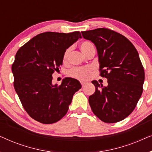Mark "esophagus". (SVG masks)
I'll use <instances>...</instances> for the list:
<instances>
[{"instance_id":"34e87169","label":"esophagus","mask_w":152,"mask_h":152,"mask_svg":"<svg viewBox=\"0 0 152 152\" xmlns=\"http://www.w3.org/2000/svg\"><path fill=\"white\" fill-rule=\"evenodd\" d=\"M81 84H82V87L84 86L85 84H86V82H81Z\"/></svg>"}]
</instances>
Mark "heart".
<instances>
[{
    "instance_id": "b5f03b06",
    "label": "heart",
    "mask_w": 152,
    "mask_h": 152,
    "mask_svg": "<svg viewBox=\"0 0 152 152\" xmlns=\"http://www.w3.org/2000/svg\"><path fill=\"white\" fill-rule=\"evenodd\" d=\"M80 49L82 53L86 55V54L89 53L91 50L95 49L94 45L92 42L89 41H83L80 43ZM70 48H68L64 53L63 57H62V61L63 63L66 64L68 61L69 59V55L70 53ZM93 68L91 66H84V67H76L69 70L68 74L72 77L77 79L80 80H85L90 77L91 72H92Z\"/></svg>"
}]
</instances>
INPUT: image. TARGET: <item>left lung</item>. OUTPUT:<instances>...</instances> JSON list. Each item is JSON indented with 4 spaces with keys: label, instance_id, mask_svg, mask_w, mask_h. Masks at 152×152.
Returning a JSON list of instances; mask_svg holds the SVG:
<instances>
[{
    "label": "left lung",
    "instance_id": "8db88e82",
    "mask_svg": "<svg viewBox=\"0 0 152 152\" xmlns=\"http://www.w3.org/2000/svg\"><path fill=\"white\" fill-rule=\"evenodd\" d=\"M94 43L98 54L100 76L108 86L92 81L95 91L88 97L93 113L106 123L126 118L140 98L145 71L136 48L123 35L107 28L82 32Z\"/></svg>",
    "mask_w": 152,
    "mask_h": 152
}]
</instances>
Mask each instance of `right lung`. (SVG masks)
Here are the masks:
<instances>
[{"label": "right lung", "mask_w": 152, "mask_h": 152, "mask_svg": "<svg viewBox=\"0 0 152 152\" xmlns=\"http://www.w3.org/2000/svg\"><path fill=\"white\" fill-rule=\"evenodd\" d=\"M82 38L80 32L39 34L20 47L12 66L14 86L28 115L43 124L57 122L66 115L80 82L66 77L53 85V74L62 65L64 53Z\"/></svg>", "instance_id": "1"}]
</instances>
